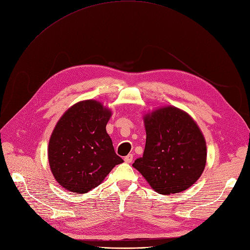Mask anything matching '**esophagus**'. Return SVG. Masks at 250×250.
<instances>
[{
  "mask_svg": "<svg viewBox=\"0 0 250 250\" xmlns=\"http://www.w3.org/2000/svg\"><path fill=\"white\" fill-rule=\"evenodd\" d=\"M124 161L126 162V163H131L132 161H133V154H131V153H129L128 156H126L125 158H124Z\"/></svg>",
  "mask_w": 250,
  "mask_h": 250,
  "instance_id": "1",
  "label": "esophagus"
}]
</instances>
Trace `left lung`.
Instances as JSON below:
<instances>
[{
    "mask_svg": "<svg viewBox=\"0 0 250 250\" xmlns=\"http://www.w3.org/2000/svg\"><path fill=\"white\" fill-rule=\"evenodd\" d=\"M145 125V152L133 167L164 195L181 192L194 184L206 167L207 146L192 118L167 106L146 115Z\"/></svg>",
    "mask_w": 250,
    "mask_h": 250,
    "instance_id": "8db88e82",
    "label": "left lung"
}]
</instances>
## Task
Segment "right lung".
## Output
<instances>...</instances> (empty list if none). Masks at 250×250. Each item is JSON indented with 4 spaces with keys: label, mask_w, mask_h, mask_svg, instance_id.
Here are the masks:
<instances>
[{
    "label": "right lung",
    "mask_w": 250,
    "mask_h": 250,
    "mask_svg": "<svg viewBox=\"0 0 250 250\" xmlns=\"http://www.w3.org/2000/svg\"><path fill=\"white\" fill-rule=\"evenodd\" d=\"M110 117V110L88 100L71 106L57 123L49 144V162L56 180L66 190L86 193L123 163L105 131Z\"/></svg>",
    "instance_id": "1"
}]
</instances>
